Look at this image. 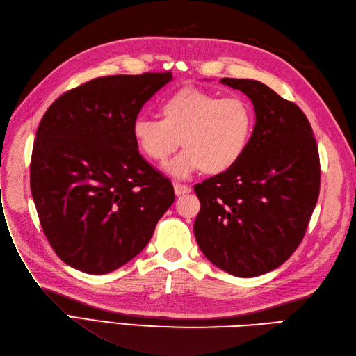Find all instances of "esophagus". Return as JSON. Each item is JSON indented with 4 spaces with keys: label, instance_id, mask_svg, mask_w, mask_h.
Here are the masks:
<instances>
[{
    "label": "esophagus",
    "instance_id": "1",
    "mask_svg": "<svg viewBox=\"0 0 356 356\" xmlns=\"http://www.w3.org/2000/svg\"><path fill=\"white\" fill-rule=\"evenodd\" d=\"M192 191L191 186L188 185H181V183H175V193L177 195H185V193H189Z\"/></svg>",
    "mask_w": 356,
    "mask_h": 356
}]
</instances>
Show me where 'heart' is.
<instances>
[{"label": "heart", "mask_w": 356, "mask_h": 356, "mask_svg": "<svg viewBox=\"0 0 356 356\" xmlns=\"http://www.w3.org/2000/svg\"><path fill=\"white\" fill-rule=\"evenodd\" d=\"M163 120L137 117L131 133L136 145L152 161L164 163L180 143L185 149L165 167L186 179L197 171L217 175L232 168L250 143L254 113L241 96L183 88L161 102Z\"/></svg>", "instance_id": "obj_1"}]
</instances>
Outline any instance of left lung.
<instances>
[{"label": "left lung", "instance_id": "left-lung-1", "mask_svg": "<svg viewBox=\"0 0 356 356\" xmlns=\"http://www.w3.org/2000/svg\"><path fill=\"white\" fill-rule=\"evenodd\" d=\"M220 83L250 97L256 125L232 168L195 185L193 234L213 265L251 278L281 266L302 243L319 195V154L296 103L254 79Z\"/></svg>", "mask_w": 356, "mask_h": 356}]
</instances>
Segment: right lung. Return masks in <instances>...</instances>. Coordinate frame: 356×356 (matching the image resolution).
<instances>
[{"mask_svg":"<svg viewBox=\"0 0 356 356\" xmlns=\"http://www.w3.org/2000/svg\"><path fill=\"white\" fill-rule=\"evenodd\" d=\"M171 72L111 75L66 91L45 111L31 192L54 253L78 270L121 268L175 202L171 181L137 151L133 121Z\"/></svg>","mask_w":356,"mask_h":356,"instance_id":"obj_1","label":"right lung"}]
</instances>
